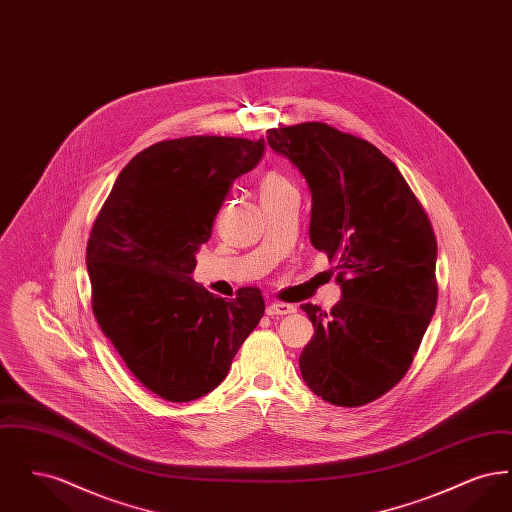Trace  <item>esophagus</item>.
I'll return each instance as SVG.
<instances>
[{
  "instance_id": "1",
  "label": "esophagus",
  "mask_w": 512,
  "mask_h": 512,
  "mask_svg": "<svg viewBox=\"0 0 512 512\" xmlns=\"http://www.w3.org/2000/svg\"><path fill=\"white\" fill-rule=\"evenodd\" d=\"M292 313H295V307L290 305V303L272 301V303H268L267 305V315H270V317H274V315H280V317H284V315H292Z\"/></svg>"
}]
</instances>
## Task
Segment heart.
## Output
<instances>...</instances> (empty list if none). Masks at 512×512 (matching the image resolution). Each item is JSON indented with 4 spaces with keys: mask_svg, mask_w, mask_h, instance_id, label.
Wrapping results in <instances>:
<instances>
[{
    "mask_svg": "<svg viewBox=\"0 0 512 512\" xmlns=\"http://www.w3.org/2000/svg\"><path fill=\"white\" fill-rule=\"evenodd\" d=\"M292 182L280 174L278 171H268L261 182H259V194L261 199H272V197H278V195L286 194V192H292Z\"/></svg>",
    "mask_w": 512,
    "mask_h": 512,
    "instance_id": "heart-1",
    "label": "heart"
}]
</instances>
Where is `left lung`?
I'll return each mask as SVG.
<instances>
[{
  "mask_svg": "<svg viewBox=\"0 0 512 512\" xmlns=\"http://www.w3.org/2000/svg\"><path fill=\"white\" fill-rule=\"evenodd\" d=\"M313 195L311 244L336 261L330 313L301 305L315 336L299 357L305 384L338 407L382 397L407 374L438 303V242L403 174L363 138L324 122L267 130Z\"/></svg>",
  "mask_w": 512,
  "mask_h": 512,
  "instance_id": "left-lung-1",
  "label": "left lung"
}]
</instances>
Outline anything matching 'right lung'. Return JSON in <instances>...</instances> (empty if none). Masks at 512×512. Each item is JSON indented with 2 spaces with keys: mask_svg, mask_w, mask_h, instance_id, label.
Wrapping results in <instances>:
<instances>
[{
  "mask_svg": "<svg viewBox=\"0 0 512 512\" xmlns=\"http://www.w3.org/2000/svg\"><path fill=\"white\" fill-rule=\"evenodd\" d=\"M263 153V138L157 142L122 169L94 222L86 265L99 328L147 390L172 403L215 390L265 315L259 288L226 301L192 278L224 197Z\"/></svg>",
  "mask_w": 512,
  "mask_h": 512,
  "instance_id": "add662e5",
  "label": "right lung"
}]
</instances>
